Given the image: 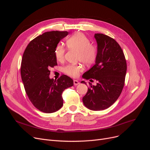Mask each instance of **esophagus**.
<instances>
[{
	"instance_id": "34e87169",
	"label": "esophagus",
	"mask_w": 150,
	"mask_h": 150,
	"mask_svg": "<svg viewBox=\"0 0 150 150\" xmlns=\"http://www.w3.org/2000/svg\"><path fill=\"white\" fill-rule=\"evenodd\" d=\"M79 84H80V82L78 81L75 80H74V84L75 86H76V85Z\"/></svg>"
}]
</instances>
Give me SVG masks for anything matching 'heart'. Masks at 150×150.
<instances>
[{"mask_svg":"<svg viewBox=\"0 0 150 150\" xmlns=\"http://www.w3.org/2000/svg\"><path fill=\"white\" fill-rule=\"evenodd\" d=\"M67 48L78 52L76 60L82 62L87 66L92 65L96 61L97 57V47L91 43L89 39L82 33H77L70 36L66 41ZM66 50L64 47L58 45L54 50L56 59L63 62L65 58ZM83 69L81 64H70L63 68V72L74 78L79 76Z\"/></svg>","mask_w":150,"mask_h":150,"instance_id":"1","label":"heart"}]
</instances>
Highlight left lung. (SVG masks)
<instances>
[{
	"mask_svg": "<svg viewBox=\"0 0 150 150\" xmlns=\"http://www.w3.org/2000/svg\"><path fill=\"white\" fill-rule=\"evenodd\" d=\"M97 42L96 64L86 72L83 78L89 88L83 97L84 106L92 111H101L111 106L119 97L125 84L127 65L120 45L113 38L102 33L94 35ZM81 83L86 84L84 81Z\"/></svg>",
	"mask_w": 150,
	"mask_h": 150,
	"instance_id": "obj_1",
	"label": "left lung"
}]
</instances>
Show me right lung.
Wrapping results in <instances>:
<instances>
[{
  "label": "right lung",
  "mask_w": 150,
  "mask_h": 150,
  "mask_svg": "<svg viewBox=\"0 0 150 150\" xmlns=\"http://www.w3.org/2000/svg\"><path fill=\"white\" fill-rule=\"evenodd\" d=\"M67 31H52L35 38L23 52L21 67L27 95L34 106L45 113L57 111L63 105L62 93L74 85L72 78L62 75L50 79V67L57 65L54 50Z\"/></svg>",
  "instance_id": "add662e5"
}]
</instances>
